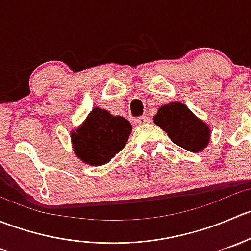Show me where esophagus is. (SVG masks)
Here are the masks:
<instances>
[{
  "label": "esophagus",
  "mask_w": 251,
  "mask_h": 251,
  "mask_svg": "<svg viewBox=\"0 0 251 251\" xmlns=\"http://www.w3.org/2000/svg\"><path fill=\"white\" fill-rule=\"evenodd\" d=\"M136 121H137L140 125H143V124H148L149 121H151V119H149L148 116H140V118H137V120Z\"/></svg>",
  "instance_id": "obj_1"
}]
</instances>
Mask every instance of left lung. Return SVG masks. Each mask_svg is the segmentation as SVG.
<instances>
[{
  "label": "left lung",
  "instance_id": "1",
  "mask_svg": "<svg viewBox=\"0 0 251 251\" xmlns=\"http://www.w3.org/2000/svg\"><path fill=\"white\" fill-rule=\"evenodd\" d=\"M154 123L168 133L175 144L193 153L206 148L210 141L209 126L179 102L159 108Z\"/></svg>",
  "mask_w": 251,
  "mask_h": 251
}]
</instances>
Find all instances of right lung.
Wrapping results in <instances>:
<instances>
[{"instance_id": "obj_1", "label": "right lung", "mask_w": 251, "mask_h": 251, "mask_svg": "<svg viewBox=\"0 0 251 251\" xmlns=\"http://www.w3.org/2000/svg\"><path fill=\"white\" fill-rule=\"evenodd\" d=\"M132 126L123 116L93 108L81 126L70 133L75 154L92 166L107 164L125 147Z\"/></svg>"}]
</instances>
